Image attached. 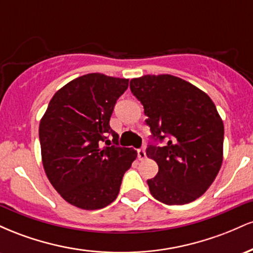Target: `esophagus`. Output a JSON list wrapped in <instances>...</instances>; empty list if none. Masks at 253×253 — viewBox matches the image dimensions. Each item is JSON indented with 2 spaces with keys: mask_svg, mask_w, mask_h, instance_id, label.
Segmentation results:
<instances>
[{
  "mask_svg": "<svg viewBox=\"0 0 253 253\" xmlns=\"http://www.w3.org/2000/svg\"><path fill=\"white\" fill-rule=\"evenodd\" d=\"M138 158L140 159V161H143V159L146 158V152H145L144 149H139L138 150Z\"/></svg>",
  "mask_w": 253,
  "mask_h": 253,
  "instance_id": "1",
  "label": "esophagus"
}]
</instances>
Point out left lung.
<instances>
[{
	"label": "left lung",
	"instance_id": "obj_1",
	"mask_svg": "<svg viewBox=\"0 0 253 253\" xmlns=\"http://www.w3.org/2000/svg\"><path fill=\"white\" fill-rule=\"evenodd\" d=\"M132 94L144 106L155 141L146 155L158 164L147 179L151 195L165 205L195 201L214 182L222 164L223 124L215 104L195 85L171 75L130 80Z\"/></svg>",
	"mask_w": 253,
	"mask_h": 253
}]
</instances>
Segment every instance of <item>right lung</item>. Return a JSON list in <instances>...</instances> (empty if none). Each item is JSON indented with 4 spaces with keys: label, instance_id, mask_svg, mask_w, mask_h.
<instances>
[{
    "label": "right lung",
    "instance_id": "add662e5",
    "mask_svg": "<svg viewBox=\"0 0 253 253\" xmlns=\"http://www.w3.org/2000/svg\"><path fill=\"white\" fill-rule=\"evenodd\" d=\"M128 80L88 74L60 88L39 125L42 165L51 184L66 202L86 211L117 199L136 151L119 145L109 126L117 100ZM113 135V144L106 135ZM106 141L107 146L102 147Z\"/></svg>",
    "mask_w": 253,
    "mask_h": 253
}]
</instances>
